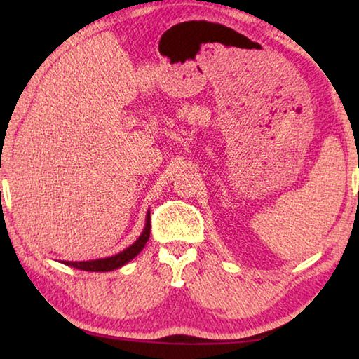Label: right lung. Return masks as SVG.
<instances>
[{
  "instance_id": "add662e5",
  "label": "right lung",
  "mask_w": 359,
  "mask_h": 359,
  "mask_svg": "<svg viewBox=\"0 0 359 359\" xmlns=\"http://www.w3.org/2000/svg\"><path fill=\"white\" fill-rule=\"evenodd\" d=\"M149 238H150V210L147 212V217H145V226L142 229L141 236H139V238L133 242L128 248H125L123 252L114 255V257L100 258V259L63 261V264L76 267V269H81V271H88V272H109V271L118 269V267L130 263L133 258L141 253L145 244H147Z\"/></svg>"
}]
</instances>
